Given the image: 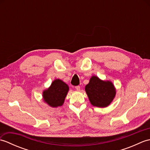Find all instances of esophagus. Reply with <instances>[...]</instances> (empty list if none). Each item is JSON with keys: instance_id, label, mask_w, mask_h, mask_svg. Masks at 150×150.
I'll list each match as a JSON object with an SVG mask.
<instances>
[{"instance_id": "34e87169", "label": "esophagus", "mask_w": 150, "mask_h": 150, "mask_svg": "<svg viewBox=\"0 0 150 150\" xmlns=\"http://www.w3.org/2000/svg\"><path fill=\"white\" fill-rule=\"evenodd\" d=\"M75 89H76V90H80V89H81V86H75Z\"/></svg>"}]
</instances>
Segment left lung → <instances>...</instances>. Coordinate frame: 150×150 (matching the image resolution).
Instances as JSON below:
<instances>
[{
	"label": "left lung",
	"instance_id": "left-lung-1",
	"mask_svg": "<svg viewBox=\"0 0 150 150\" xmlns=\"http://www.w3.org/2000/svg\"><path fill=\"white\" fill-rule=\"evenodd\" d=\"M85 90L91 104L97 107H106L115 96V90L110 81H103L93 76Z\"/></svg>",
	"mask_w": 150,
	"mask_h": 150
}]
</instances>
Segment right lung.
I'll return each instance as SVG.
<instances>
[{
	"instance_id": "obj_1",
	"label": "right lung",
	"mask_w": 150,
	"mask_h": 150,
	"mask_svg": "<svg viewBox=\"0 0 150 150\" xmlns=\"http://www.w3.org/2000/svg\"><path fill=\"white\" fill-rule=\"evenodd\" d=\"M68 90V85L61 80L56 79L51 86L43 92L44 100L52 107L62 106Z\"/></svg>"
}]
</instances>
